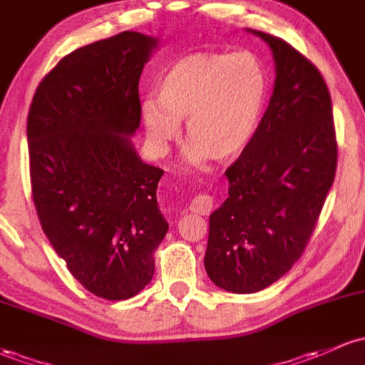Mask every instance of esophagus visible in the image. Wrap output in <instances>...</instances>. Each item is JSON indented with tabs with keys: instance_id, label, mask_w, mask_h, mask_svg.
Returning <instances> with one entry per match:
<instances>
[{
	"instance_id": "1",
	"label": "esophagus",
	"mask_w": 365,
	"mask_h": 365,
	"mask_svg": "<svg viewBox=\"0 0 365 365\" xmlns=\"http://www.w3.org/2000/svg\"><path fill=\"white\" fill-rule=\"evenodd\" d=\"M214 207V198L210 197L209 193H198L195 195V198L191 200L190 203V210L195 214L200 215H207L212 210Z\"/></svg>"
}]
</instances>
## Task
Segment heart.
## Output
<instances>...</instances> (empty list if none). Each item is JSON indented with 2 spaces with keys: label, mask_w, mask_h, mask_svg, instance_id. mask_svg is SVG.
Segmentation results:
<instances>
[{
  "label": "heart",
  "mask_w": 365,
  "mask_h": 365,
  "mask_svg": "<svg viewBox=\"0 0 365 365\" xmlns=\"http://www.w3.org/2000/svg\"><path fill=\"white\" fill-rule=\"evenodd\" d=\"M158 101L143 103V120L156 150L181 135L186 121L191 158L233 162L259 128L268 80L261 62L247 52H197L175 61L156 87Z\"/></svg>",
  "instance_id": "1"
}]
</instances>
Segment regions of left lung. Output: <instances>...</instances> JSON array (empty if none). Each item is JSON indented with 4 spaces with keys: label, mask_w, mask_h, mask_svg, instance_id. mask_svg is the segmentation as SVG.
I'll use <instances>...</instances> for the list:
<instances>
[{
    "label": "left lung",
    "mask_w": 365,
    "mask_h": 365,
    "mask_svg": "<svg viewBox=\"0 0 365 365\" xmlns=\"http://www.w3.org/2000/svg\"><path fill=\"white\" fill-rule=\"evenodd\" d=\"M269 45L277 80L247 150L226 168L228 198L209 219L207 275L217 287L257 292L307 249L338 168L331 93L317 66L291 43Z\"/></svg>",
    "instance_id": "1"
}]
</instances>
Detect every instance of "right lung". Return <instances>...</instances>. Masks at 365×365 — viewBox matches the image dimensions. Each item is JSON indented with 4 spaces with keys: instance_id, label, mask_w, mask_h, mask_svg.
Segmentation results:
<instances>
[{
    "instance_id": "1",
    "label": "right lung",
    "mask_w": 365,
    "mask_h": 365,
    "mask_svg": "<svg viewBox=\"0 0 365 365\" xmlns=\"http://www.w3.org/2000/svg\"><path fill=\"white\" fill-rule=\"evenodd\" d=\"M155 38L123 31L62 57L27 115L38 219L71 275L121 301L151 282L168 225L156 202L163 170L130 143L140 125L139 78Z\"/></svg>"
}]
</instances>
